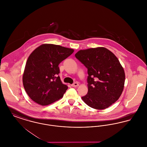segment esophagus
I'll return each mask as SVG.
<instances>
[{
    "label": "esophagus",
    "instance_id": "1",
    "mask_svg": "<svg viewBox=\"0 0 147 147\" xmlns=\"http://www.w3.org/2000/svg\"><path fill=\"white\" fill-rule=\"evenodd\" d=\"M79 85V84H78V83H77V82H75V83H74L73 84H71V86H73V87H76V86H78Z\"/></svg>",
    "mask_w": 147,
    "mask_h": 147
}]
</instances>
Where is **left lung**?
I'll use <instances>...</instances> for the list:
<instances>
[{
    "label": "left lung",
    "instance_id": "obj_1",
    "mask_svg": "<svg viewBox=\"0 0 147 147\" xmlns=\"http://www.w3.org/2000/svg\"><path fill=\"white\" fill-rule=\"evenodd\" d=\"M75 56L88 69V91L82 97L85 103L98 110L115 103L123 91L125 80L117 58L104 47L80 50Z\"/></svg>",
    "mask_w": 147,
    "mask_h": 147
}]
</instances>
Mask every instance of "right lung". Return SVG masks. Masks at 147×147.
Instances as JSON below:
<instances>
[{
	"mask_svg": "<svg viewBox=\"0 0 147 147\" xmlns=\"http://www.w3.org/2000/svg\"><path fill=\"white\" fill-rule=\"evenodd\" d=\"M73 52L59 45L44 44L28 57L22 82L28 96L35 102L45 106L63 97L68 86L58 76V65Z\"/></svg>",
	"mask_w": 147,
	"mask_h": 147,
	"instance_id": "add662e5",
	"label": "right lung"
}]
</instances>
